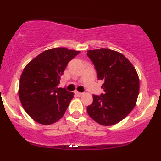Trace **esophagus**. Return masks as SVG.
I'll use <instances>...</instances> for the list:
<instances>
[{
  "instance_id": "34e87169",
  "label": "esophagus",
  "mask_w": 161,
  "mask_h": 161,
  "mask_svg": "<svg viewBox=\"0 0 161 161\" xmlns=\"http://www.w3.org/2000/svg\"><path fill=\"white\" fill-rule=\"evenodd\" d=\"M75 94L77 97H81L83 94V93H81V92H75Z\"/></svg>"
}]
</instances>
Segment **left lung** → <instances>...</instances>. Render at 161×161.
Listing matches in <instances>:
<instances>
[{
  "label": "left lung",
  "mask_w": 161,
  "mask_h": 161,
  "mask_svg": "<svg viewBox=\"0 0 161 161\" xmlns=\"http://www.w3.org/2000/svg\"><path fill=\"white\" fill-rule=\"evenodd\" d=\"M97 79L104 82L103 94L93 95L87 107L89 116L101 125L120 122L134 108L139 92V79L130 61L119 52L108 49L88 50Z\"/></svg>",
  "instance_id": "obj_1"
}]
</instances>
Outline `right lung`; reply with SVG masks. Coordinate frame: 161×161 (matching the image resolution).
I'll return each instance as SVG.
<instances>
[{"label": "right lung", "mask_w": 161, "mask_h": 161, "mask_svg": "<svg viewBox=\"0 0 161 161\" xmlns=\"http://www.w3.org/2000/svg\"><path fill=\"white\" fill-rule=\"evenodd\" d=\"M79 53L66 48L46 50L25 67L19 81V99L37 123L52 125L64 115L74 94L58 86L67 64Z\"/></svg>", "instance_id": "obj_1"}]
</instances>
